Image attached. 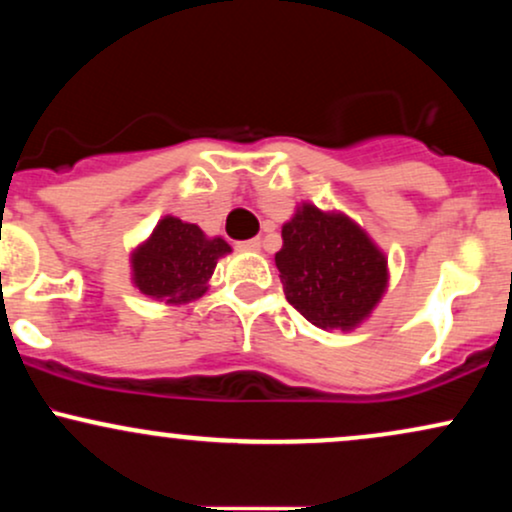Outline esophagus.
<instances>
[{
  "mask_svg": "<svg viewBox=\"0 0 512 512\" xmlns=\"http://www.w3.org/2000/svg\"><path fill=\"white\" fill-rule=\"evenodd\" d=\"M236 248H238L240 252H260V250H262V240H260V238L243 240V243H236Z\"/></svg>",
  "mask_w": 512,
  "mask_h": 512,
  "instance_id": "obj_1",
  "label": "esophagus"
}]
</instances>
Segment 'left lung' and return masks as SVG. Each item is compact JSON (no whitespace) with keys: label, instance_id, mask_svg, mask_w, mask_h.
<instances>
[{"label":"left lung","instance_id":"obj_1","mask_svg":"<svg viewBox=\"0 0 512 512\" xmlns=\"http://www.w3.org/2000/svg\"><path fill=\"white\" fill-rule=\"evenodd\" d=\"M274 255L286 301L320 330L351 332L385 296V252L342 211L303 202L281 226Z\"/></svg>","mask_w":512,"mask_h":512}]
</instances>
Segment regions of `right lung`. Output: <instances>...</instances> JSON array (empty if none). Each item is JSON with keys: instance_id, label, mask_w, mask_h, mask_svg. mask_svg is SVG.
Listing matches in <instances>:
<instances>
[{"instance_id": "right-lung-1", "label": "right lung", "mask_w": 512, "mask_h": 512, "mask_svg": "<svg viewBox=\"0 0 512 512\" xmlns=\"http://www.w3.org/2000/svg\"><path fill=\"white\" fill-rule=\"evenodd\" d=\"M228 252L223 238H209L197 223L168 214L129 255L132 284L166 305L192 303L207 293L216 262Z\"/></svg>"}]
</instances>
